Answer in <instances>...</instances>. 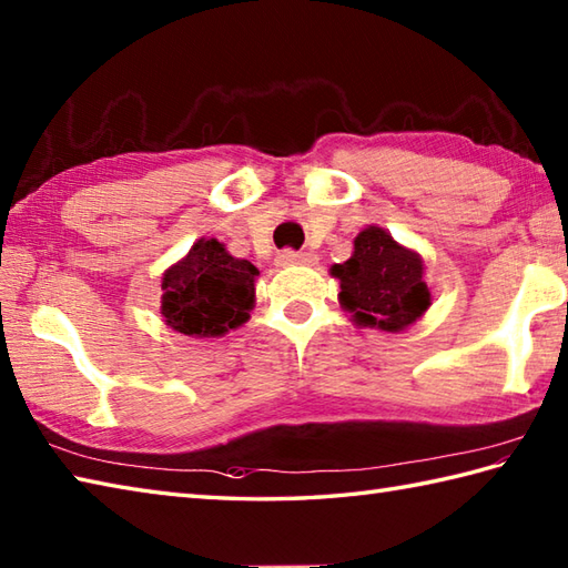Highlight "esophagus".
<instances>
[{"mask_svg": "<svg viewBox=\"0 0 568 568\" xmlns=\"http://www.w3.org/2000/svg\"><path fill=\"white\" fill-rule=\"evenodd\" d=\"M316 257L311 252H294V250H282L280 257L276 262L282 264V267H292V264H311Z\"/></svg>", "mask_w": 568, "mask_h": 568, "instance_id": "obj_1", "label": "esophagus"}]
</instances>
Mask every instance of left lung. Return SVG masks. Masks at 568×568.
<instances>
[{
    "mask_svg": "<svg viewBox=\"0 0 568 568\" xmlns=\"http://www.w3.org/2000/svg\"><path fill=\"white\" fill-rule=\"evenodd\" d=\"M424 272L422 254L399 245L377 225L363 227L351 260L331 267V276L341 282V306L355 326L385 333L409 328L432 306V286Z\"/></svg>",
    "mask_w": 568,
    "mask_h": 568,
    "instance_id": "obj_1",
    "label": "left lung"
}]
</instances>
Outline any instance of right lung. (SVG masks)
<instances>
[{
	"mask_svg": "<svg viewBox=\"0 0 568 568\" xmlns=\"http://www.w3.org/2000/svg\"><path fill=\"white\" fill-rule=\"evenodd\" d=\"M260 270L223 242L201 237L161 276V316L189 338H217L247 323Z\"/></svg>",
	"mask_w": 568,
	"mask_h": 568,
	"instance_id": "add662e5",
	"label": "right lung"
}]
</instances>
